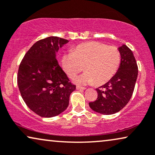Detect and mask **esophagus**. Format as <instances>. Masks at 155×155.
<instances>
[{
    "instance_id": "obj_1",
    "label": "esophagus",
    "mask_w": 155,
    "mask_h": 155,
    "mask_svg": "<svg viewBox=\"0 0 155 155\" xmlns=\"http://www.w3.org/2000/svg\"><path fill=\"white\" fill-rule=\"evenodd\" d=\"M76 89H77V90H85V88L83 87H81V86L77 85V87H76Z\"/></svg>"
}]
</instances>
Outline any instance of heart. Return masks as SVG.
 I'll list each match as a JSON object with an SVG mask.
<instances>
[{
	"label": "heart",
	"mask_w": 155,
	"mask_h": 155,
	"mask_svg": "<svg viewBox=\"0 0 155 155\" xmlns=\"http://www.w3.org/2000/svg\"><path fill=\"white\" fill-rule=\"evenodd\" d=\"M66 74L74 78L85 70L87 72L76 79L79 84L101 85L115 75L121 63V53L114 45L92 41L82 43L65 54L62 60Z\"/></svg>",
	"instance_id": "heart-1"
}]
</instances>
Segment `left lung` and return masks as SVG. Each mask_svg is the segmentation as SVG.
<instances>
[{
	"label": "left lung",
	"mask_w": 155,
	"mask_h": 155,
	"mask_svg": "<svg viewBox=\"0 0 155 155\" xmlns=\"http://www.w3.org/2000/svg\"><path fill=\"white\" fill-rule=\"evenodd\" d=\"M121 63L115 75L97 88V98L89 102L90 108L103 114H112L119 112L131 98L138 75V67L133 53L126 45L119 48Z\"/></svg>",
	"instance_id": "8db88e82"
}]
</instances>
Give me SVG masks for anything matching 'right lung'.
<instances>
[{
    "label": "right lung",
    "mask_w": 155,
    "mask_h": 155,
    "mask_svg": "<svg viewBox=\"0 0 155 155\" xmlns=\"http://www.w3.org/2000/svg\"><path fill=\"white\" fill-rule=\"evenodd\" d=\"M68 42L57 36L40 40L20 63L17 80L22 98L41 117H55L65 110L76 88L55 58L56 52Z\"/></svg>",
    "instance_id": "add662e5"
}]
</instances>
